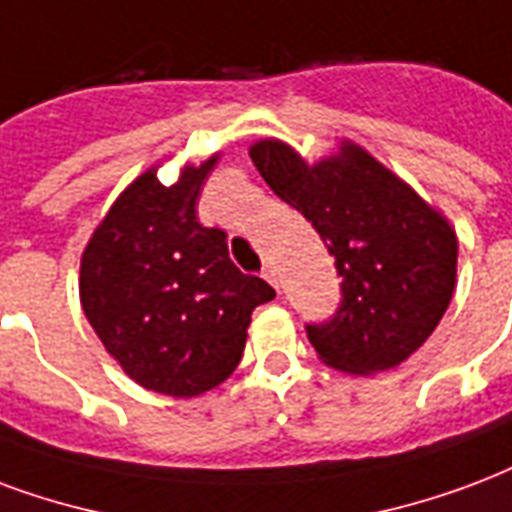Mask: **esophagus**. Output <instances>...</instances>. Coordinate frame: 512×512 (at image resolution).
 I'll return each mask as SVG.
<instances>
[{"label": "esophagus", "instance_id": "34e87169", "mask_svg": "<svg viewBox=\"0 0 512 512\" xmlns=\"http://www.w3.org/2000/svg\"><path fill=\"white\" fill-rule=\"evenodd\" d=\"M263 276H266V279H268V282H271V285L279 287V274H276L274 263H266V266H263Z\"/></svg>", "mask_w": 512, "mask_h": 512}]
</instances>
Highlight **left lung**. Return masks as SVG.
Here are the masks:
<instances>
[{
	"mask_svg": "<svg viewBox=\"0 0 512 512\" xmlns=\"http://www.w3.org/2000/svg\"><path fill=\"white\" fill-rule=\"evenodd\" d=\"M249 157L301 211L336 260L342 304L306 336L333 369L388 372L429 339L456 290V230L437 208L350 140L317 165L274 138Z\"/></svg>",
	"mask_w": 512,
	"mask_h": 512,
	"instance_id": "left-lung-1",
	"label": "left lung"
}]
</instances>
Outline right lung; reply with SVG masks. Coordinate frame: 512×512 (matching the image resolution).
<instances>
[{
	"label": "right lung",
	"mask_w": 512,
	"mask_h": 512,
	"mask_svg": "<svg viewBox=\"0 0 512 512\" xmlns=\"http://www.w3.org/2000/svg\"><path fill=\"white\" fill-rule=\"evenodd\" d=\"M219 154L165 187L146 170L121 192L81 257V306L105 350L149 391L189 399L241 361L255 306L274 298L241 274L227 233L198 222L200 187Z\"/></svg>",
	"instance_id": "1"
}]
</instances>
